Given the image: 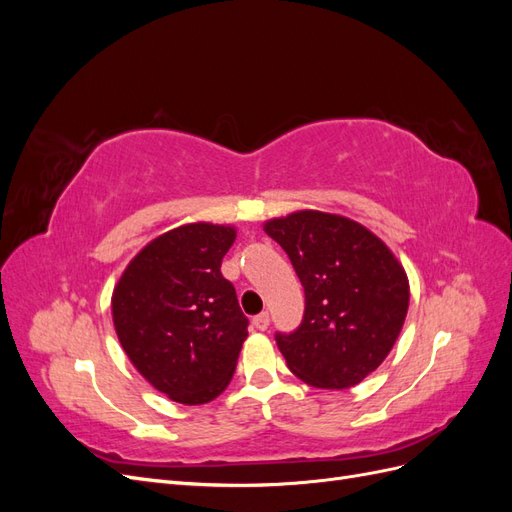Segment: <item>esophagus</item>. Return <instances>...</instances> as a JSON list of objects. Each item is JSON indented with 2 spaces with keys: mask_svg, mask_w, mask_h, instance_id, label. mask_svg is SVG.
<instances>
[{
  "mask_svg": "<svg viewBox=\"0 0 512 512\" xmlns=\"http://www.w3.org/2000/svg\"><path fill=\"white\" fill-rule=\"evenodd\" d=\"M254 327L258 329V331H267L269 329V322H271V318H269V312H260L258 316H254Z\"/></svg>",
  "mask_w": 512,
  "mask_h": 512,
  "instance_id": "34e87169",
  "label": "esophagus"
}]
</instances>
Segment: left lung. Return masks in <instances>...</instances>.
<instances>
[{"instance_id":"1","label":"left lung","mask_w":512,"mask_h":512,"mask_svg":"<svg viewBox=\"0 0 512 512\" xmlns=\"http://www.w3.org/2000/svg\"><path fill=\"white\" fill-rule=\"evenodd\" d=\"M305 290L303 320L275 342L290 371L316 389L342 391L391 352L410 301L406 271L374 232L342 215L299 211L271 220Z\"/></svg>"}]
</instances>
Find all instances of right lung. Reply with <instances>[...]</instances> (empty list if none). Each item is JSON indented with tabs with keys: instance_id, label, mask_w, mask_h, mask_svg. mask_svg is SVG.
<instances>
[{
	"instance_id": "add662e5",
	"label": "right lung",
	"mask_w": 512,
	"mask_h": 512,
	"mask_svg": "<svg viewBox=\"0 0 512 512\" xmlns=\"http://www.w3.org/2000/svg\"><path fill=\"white\" fill-rule=\"evenodd\" d=\"M235 235L205 222L168 230L136 254L115 286L121 348L177 404H207L235 374L250 324L220 271Z\"/></svg>"
}]
</instances>
